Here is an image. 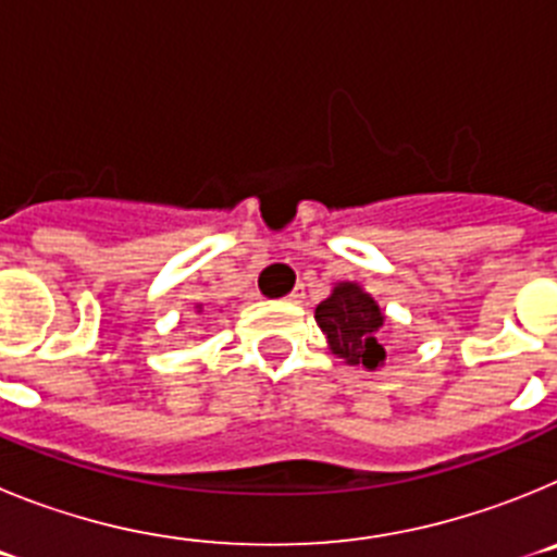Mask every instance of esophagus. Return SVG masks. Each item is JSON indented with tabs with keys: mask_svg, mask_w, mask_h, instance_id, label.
<instances>
[{
	"mask_svg": "<svg viewBox=\"0 0 557 557\" xmlns=\"http://www.w3.org/2000/svg\"><path fill=\"white\" fill-rule=\"evenodd\" d=\"M287 301H289V304H301V301H304V284H301V287H295L293 293L287 295Z\"/></svg>",
	"mask_w": 557,
	"mask_h": 557,
	"instance_id": "1",
	"label": "esophagus"
}]
</instances>
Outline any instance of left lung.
<instances>
[{"mask_svg": "<svg viewBox=\"0 0 557 557\" xmlns=\"http://www.w3.org/2000/svg\"><path fill=\"white\" fill-rule=\"evenodd\" d=\"M314 321L326 332L332 351L346 359L348 366L376 368L385 359V348L379 343L385 314L357 284H337L326 301L318 304Z\"/></svg>", "mask_w": 557, "mask_h": 557, "instance_id": "obj_1", "label": "left lung"}]
</instances>
